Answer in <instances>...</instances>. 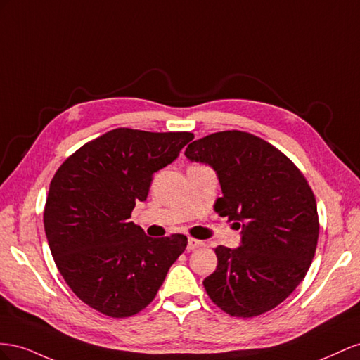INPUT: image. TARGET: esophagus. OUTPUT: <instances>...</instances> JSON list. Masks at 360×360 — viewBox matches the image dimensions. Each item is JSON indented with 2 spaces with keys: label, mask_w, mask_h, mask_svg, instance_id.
Here are the masks:
<instances>
[{
  "label": "esophagus",
  "mask_w": 360,
  "mask_h": 360,
  "mask_svg": "<svg viewBox=\"0 0 360 360\" xmlns=\"http://www.w3.org/2000/svg\"><path fill=\"white\" fill-rule=\"evenodd\" d=\"M202 245H203V241H199V240H196V238H188L187 249H188V250H196V249L202 248Z\"/></svg>",
  "instance_id": "obj_1"
}]
</instances>
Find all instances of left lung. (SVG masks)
Listing matches in <instances>:
<instances>
[{
	"label": "left lung",
	"instance_id": "obj_1",
	"mask_svg": "<svg viewBox=\"0 0 360 360\" xmlns=\"http://www.w3.org/2000/svg\"><path fill=\"white\" fill-rule=\"evenodd\" d=\"M186 157L215 170L223 196L214 210L241 229L240 248L214 249L217 269L203 281L210 299L232 316L271 311L314 259L320 223L309 184L279 149L243 131L194 140Z\"/></svg>",
	"mask_w": 360,
	"mask_h": 360
}]
</instances>
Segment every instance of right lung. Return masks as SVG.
I'll return each instance as SVG.
<instances>
[{
	"label": "right lung",
	"mask_w": 360,
	"mask_h": 360,
	"mask_svg": "<svg viewBox=\"0 0 360 360\" xmlns=\"http://www.w3.org/2000/svg\"><path fill=\"white\" fill-rule=\"evenodd\" d=\"M191 132L117 128L61 164L49 184L44 226L69 288L98 312L125 318L155 299L187 237H148L129 221L153 173L178 158Z\"/></svg>",
	"instance_id": "right-lung-1"
}]
</instances>
